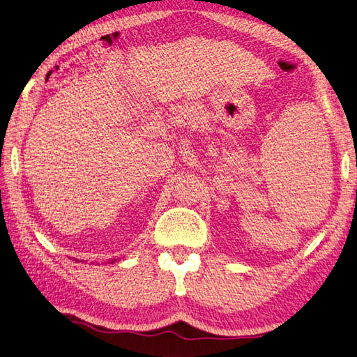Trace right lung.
<instances>
[{"label": "right lung", "mask_w": 357, "mask_h": 357, "mask_svg": "<svg viewBox=\"0 0 357 357\" xmlns=\"http://www.w3.org/2000/svg\"><path fill=\"white\" fill-rule=\"evenodd\" d=\"M114 261H115V260H112V263H114Z\"/></svg>", "instance_id": "right-lung-1"}]
</instances>
